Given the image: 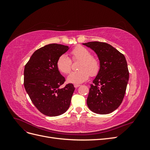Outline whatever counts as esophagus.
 Returning a JSON list of instances; mask_svg holds the SVG:
<instances>
[{
	"label": "esophagus",
	"instance_id": "1",
	"mask_svg": "<svg viewBox=\"0 0 150 150\" xmlns=\"http://www.w3.org/2000/svg\"><path fill=\"white\" fill-rule=\"evenodd\" d=\"M74 87H75L76 88H78V87H79V86H80V85H79V84H74Z\"/></svg>",
	"mask_w": 150,
	"mask_h": 150
}]
</instances>
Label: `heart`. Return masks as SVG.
Listing matches in <instances>:
<instances>
[{
  "mask_svg": "<svg viewBox=\"0 0 150 150\" xmlns=\"http://www.w3.org/2000/svg\"><path fill=\"white\" fill-rule=\"evenodd\" d=\"M71 54L73 60H80L79 70L72 72L67 77V81L76 84H81L88 80L91 76H95L99 71V62L92 57L91 52L83 46H78L72 50ZM58 70L63 74H68L71 69V61L66 54H62L57 61Z\"/></svg>",
  "mask_w": 150,
  "mask_h": 150,
  "instance_id": "1",
  "label": "heart"
}]
</instances>
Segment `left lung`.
I'll use <instances>...</instances> for the list:
<instances>
[{
  "mask_svg": "<svg viewBox=\"0 0 150 150\" xmlns=\"http://www.w3.org/2000/svg\"><path fill=\"white\" fill-rule=\"evenodd\" d=\"M97 54L99 72L91 84L87 104L91 111L106 115L121 104L129 80V71L123 54L110 44L98 41L83 44Z\"/></svg>",
  "mask_w": 150,
  "mask_h": 150,
  "instance_id": "left-lung-1",
  "label": "left lung"
}]
</instances>
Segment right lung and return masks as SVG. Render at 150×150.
<instances>
[{
  "instance_id": "add662e5",
  "label": "right lung",
  "mask_w": 150,
  "mask_h": 150,
  "mask_svg": "<svg viewBox=\"0 0 150 150\" xmlns=\"http://www.w3.org/2000/svg\"><path fill=\"white\" fill-rule=\"evenodd\" d=\"M69 47L50 44L35 51L25 64L24 85L30 100L44 115L57 116L69 108L75 88L65 81L57 67V61Z\"/></svg>"
}]
</instances>
